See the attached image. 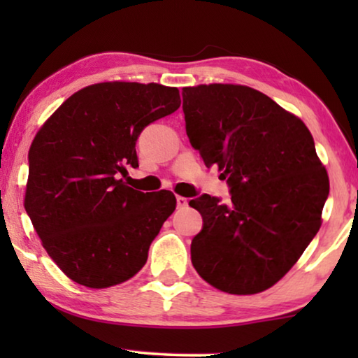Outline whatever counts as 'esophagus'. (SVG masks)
Returning <instances> with one entry per match:
<instances>
[{
  "label": "esophagus",
  "mask_w": 358,
  "mask_h": 358,
  "mask_svg": "<svg viewBox=\"0 0 358 358\" xmlns=\"http://www.w3.org/2000/svg\"><path fill=\"white\" fill-rule=\"evenodd\" d=\"M176 202H178V207L179 208H185L189 205V200L185 199V197H182V195H178V197H176Z\"/></svg>",
  "instance_id": "34e87169"
}]
</instances>
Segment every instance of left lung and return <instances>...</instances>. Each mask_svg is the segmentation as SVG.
Wrapping results in <instances>:
<instances>
[{"label": "left lung", "mask_w": 358, "mask_h": 358, "mask_svg": "<svg viewBox=\"0 0 358 358\" xmlns=\"http://www.w3.org/2000/svg\"><path fill=\"white\" fill-rule=\"evenodd\" d=\"M185 131L205 164H217L231 200H190L203 228L192 266L218 290L254 295L295 266L321 228L327 171L300 117L241 85L182 90Z\"/></svg>", "instance_id": "8db88e82"}]
</instances>
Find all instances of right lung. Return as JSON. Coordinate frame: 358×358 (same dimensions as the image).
Listing matches in <instances>:
<instances>
[{
    "label": "right lung",
    "instance_id": "right-lung-1",
    "mask_svg": "<svg viewBox=\"0 0 358 358\" xmlns=\"http://www.w3.org/2000/svg\"><path fill=\"white\" fill-rule=\"evenodd\" d=\"M179 106L178 87L97 83L68 97L37 131L24 207L47 254L73 282L114 287L146 264L176 197L140 192L124 178L127 166H138L141 130Z\"/></svg>",
    "mask_w": 358,
    "mask_h": 358
}]
</instances>
